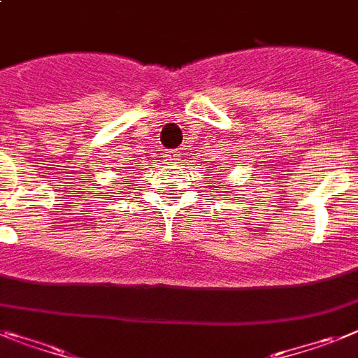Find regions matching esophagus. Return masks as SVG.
<instances>
[{"label": "esophagus", "mask_w": 358, "mask_h": 358, "mask_svg": "<svg viewBox=\"0 0 358 358\" xmlns=\"http://www.w3.org/2000/svg\"><path fill=\"white\" fill-rule=\"evenodd\" d=\"M178 152H173V151H165V156H164V160L167 162V164H176L178 162Z\"/></svg>", "instance_id": "34e87169"}]
</instances>
